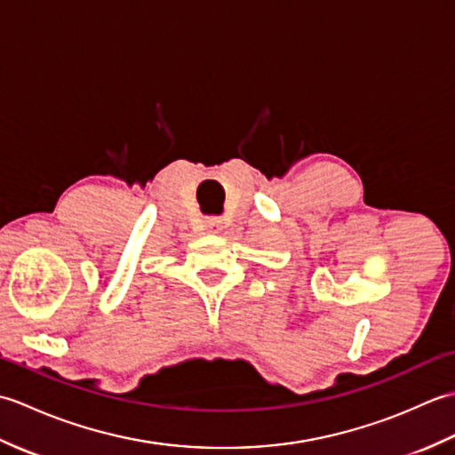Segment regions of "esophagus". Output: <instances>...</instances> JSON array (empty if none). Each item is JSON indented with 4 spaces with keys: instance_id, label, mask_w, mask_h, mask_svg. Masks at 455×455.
Masks as SVG:
<instances>
[{
    "instance_id": "obj_1",
    "label": "esophagus",
    "mask_w": 455,
    "mask_h": 455,
    "mask_svg": "<svg viewBox=\"0 0 455 455\" xmlns=\"http://www.w3.org/2000/svg\"><path fill=\"white\" fill-rule=\"evenodd\" d=\"M207 230L209 233H220L222 230V220L219 219V217H211V219H207Z\"/></svg>"
}]
</instances>
